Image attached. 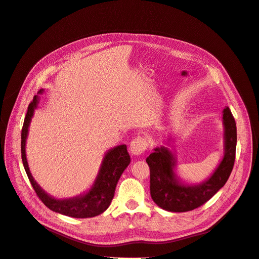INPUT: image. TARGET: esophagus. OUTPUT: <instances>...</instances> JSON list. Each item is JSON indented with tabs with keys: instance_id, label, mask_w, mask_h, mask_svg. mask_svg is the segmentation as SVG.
I'll list each match as a JSON object with an SVG mask.
<instances>
[{
	"instance_id": "1",
	"label": "esophagus",
	"mask_w": 259,
	"mask_h": 259,
	"mask_svg": "<svg viewBox=\"0 0 259 259\" xmlns=\"http://www.w3.org/2000/svg\"><path fill=\"white\" fill-rule=\"evenodd\" d=\"M147 147H148L147 139L142 135H137L134 139L132 140V143L130 145V151L134 155H140L146 151Z\"/></svg>"
}]
</instances>
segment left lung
Listing matches in <instances>:
<instances>
[{"label": "left lung", "instance_id": "8db88e82", "mask_svg": "<svg viewBox=\"0 0 259 259\" xmlns=\"http://www.w3.org/2000/svg\"><path fill=\"white\" fill-rule=\"evenodd\" d=\"M224 156L206 180L200 184L184 183L176 174L177 160L168 148L161 146L146 159L150 168V193L161 208L183 213L207 202L225 186L233 168L237 148L236 121L228 107L223 111Z\"/></svg>", "mask_w": 259, "mask_h": 259}]
</instances>
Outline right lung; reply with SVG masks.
Listing matches in <instances>:
<instances>
[{"label": "right lung", "instance_id": "1", "mask_svg": "<svg viewBox=\"0 0 259 259\" xmlns=\"http://www.w3.org/2000/svg\"><path fill=\"white\" fill-rule=\"evenodd\" d=\"M43 92V90L38 91L37 95H35L33 100L30 103L21 130V159L30 183L37 197L53 211L73 218H89L100 215L110 205L114 197L116 184L124 169L128 166L131 162L126 145L116 146L106 152L95 182L88 191L73 198L55 199L46 193L31 175L26 155V142L29 126L33 117L34 110L37 108L38 99H40L38 95Z\"/></svg>", "mask_w": 259, "mask_h": 259}]
</instances>
